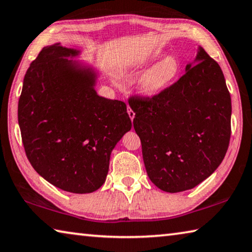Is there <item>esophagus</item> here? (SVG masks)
I'll use <instances>...</instances> for the list:
<instances>
[{"instance_id": "obj_1", "label": "esophagus", "mask_w": 252, "mask_h": 252, "mask_svg": "<svg viewBox=\"0 0 252 252\" xmlns=\"http://www.w3.org/2000/svg\"><path fill=\"white\" fill-rule=\"evenodd\" d=\"M127 113H128L130 119H131V121H133L134 117H135V113H134V110L130 108V106H129V105H127Z\"/></svg>"}]
</instances>
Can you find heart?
Segmentation results:
<instances>
[{
	"label": "heart",
	"mask_w": 252,
	"mask_h": 252,
	"mask_svg": "<svg viewBox=\"0 0 252 252\" xmlns=\"http://www.w3.org/2000/svg\"><path fill=\"white\" fill-rule=\"evenodd\" d=\"M179 70V61L175 56L165 57L145 73L139 83L140 91L149 96L158 94L177 77Z\"/></svg>",
	"instance_id": "1"
}]
</instances>
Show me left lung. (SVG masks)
Here are the masks:
<instances>
[{"instance_id": "left-lung-1", "label": "left lung", "mask_w": 252, "mask_h": 252, "mask_svg": "<svg viewBox=\"0 0 252 252\" xmlns=\"http://www.w3.org/2000/svg\"><path fill=\"white\" fill-rule=\"evenodd\" d=\"M196 61L158 94L128 98L148 177L167 192L208 178L230 142L231 98L222 70L202 48Z\"/></svg>"}]
</instances>
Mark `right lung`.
Masks as SVG:
<instances>
[{
    "instance_id": "obj_1",
    "label": "right lung",
    "mask_w": 252,
    "mask_h": 252,
    "mask_svg": "<svg viewBox=\"0 0 252 252\" xmlns=\"http://www.w3.org/2000/svg\"><path fill=\"white\" fill-rule=\"evenodd\" d=\"M56 43L31 63L17 118L26 157L55 187L88 193L104 184L115 145L131 128L126 104L96 94L95 74L64 59Z\"/></svg>"
}]
</instances>
